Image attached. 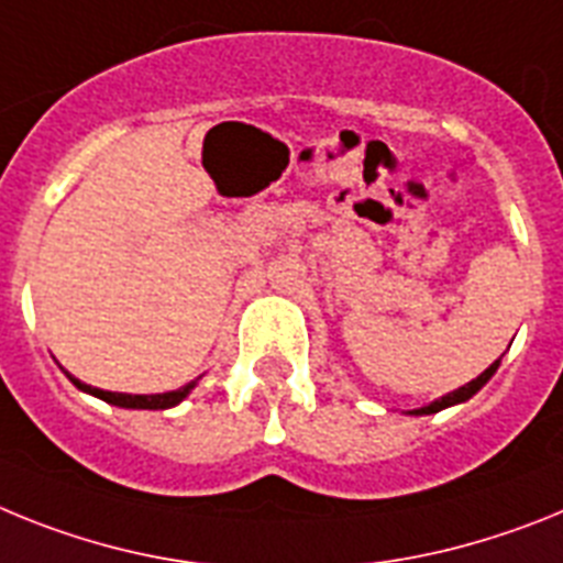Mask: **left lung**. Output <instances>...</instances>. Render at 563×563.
<instances>
[{
    "mask_svg": "<svg viewBox=\"0 0 563 563\" xmlns=\"http://www.w3.org/2000/svg\"><path fill=\"white\" fill-rule=\"evenodd\" d=\"M496 368H498V360H496V363L490 365V368L485 371V374H482V376H476V379H473V383L462 385V388H459V390H453V394H448V397H442V399H437V402L424 405V408L413 410V413H437V410L448 408V405H456V402H464V399H471L473 394H476V390L482 388V385H485L487 379H490L493 374H496Z\"/></svg>",
    "mask_w": 563,
    "mask_h": 563,
    "instance_id": "8db88e82",
    "label": "left lung"
}]
</instances>
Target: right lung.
Segmentation results:
<instances>
[{
  "instance_id": "right-lung-1",
  "label": "right lung",
  "mask_w": 563,
  "mask_h": 563,
  "mask_svg": "<svg viewBox=\"0 0 563 563\" xmlns=\"http://www.w3.org/2000/svg\"><path fill=\"white\" fill-rule=\"evenodd\" d=\"M70 376V374H67ZM73 385L81 390H87V394H92V397L104 399V402L110 405H119V408H141V410H164V408H173V405H178L180 399L187 397L189 390L195 388V383L184 385V388L178 390H169V394H153V397H133V394H112V390H101V388H92V385H85L78 383L76 376H70Z\"/></svg>"
}]
</instances>
